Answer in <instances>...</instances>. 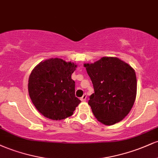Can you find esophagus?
<instances>
[{
	"label": "esophagus",
	"instance_id": "obj_1",
	"mask_svg": "<svg viewBox=\"0 0 158 158\" xmlns=\"http://www.w3.org/2000/svg\"><path fill=\"white\" fill-rule=\"evenodd\" d=\"M86 99H87V95H86V94H84V95H83L82 96V97H81V101H82V102H85V100H86Z\"/></svg>",
	"mask_w": 158,
	"mask_h": 158
}]
</instances>
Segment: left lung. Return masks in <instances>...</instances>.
I'll return each mask as SVG.
<instances>
[{
  "mask_svg": "<svg viewBox=\"0 0 158 158\" xmlns=\"http://www.w3.org/2000/svg\"><path fill=\"white\" fill-rule=\"evenodd\" d=\"M94 93L88 105L98 121L110 126L123 120L131 110L137 95L135 70L117 57H102L84 64Z\"/></svg>",
  "mask_w": 158,
  "mask_h": 158,
  "instance_id": "left-lung-1",
  "label": "left lung"
}]
</instances>
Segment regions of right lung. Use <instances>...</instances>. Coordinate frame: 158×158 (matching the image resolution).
Returning <instances> with one entry per match:
<instances>
[{"mask_svg": "<svg viewBox=\"0 0 158 158\" xmlns=\"http://www.w3.org/2000/svg\"><path fill=\"white\" fill-rule=\"evenodd\" d=\"M77 65L59 58L41 61L29 77L28 91L32 104L47 118L61 120L73 115L81 101L75 96L71 75Z\"/></svg>", "mask_w": 158, "mask_h": 158, "instance_id": "1", "label": "right lung"}]
</instances>
